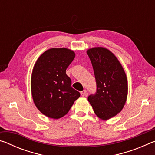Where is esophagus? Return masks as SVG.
Segmentation results:
<instances>
[{"label":"esophagus","mask_w":155,"mask_h":155,"mask_svg":"<svg viewBox=\"0 0 155 155\" xmlns=\"http://www.w3.org/2000/svg\"><path fill=\"white\" fill-rule=\"evenodd\" d=\"M81 95L82 96H85L87 95V91L86 90H83L81 91Z\"/></svg>","instance_id":"1"}]
</instances>
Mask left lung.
Wrapping results in <instances>:
<instances>
[{
    "instance_id": "8db88e82",
    "label": "left lung",
    "mask_w": 155,
    "mask_h": 155,
    "mask_svg": "<svg viewBox=\"0 0 155 155\" xmlns=\"http://www.w3.org/2000/svg\"><path fill=\"white\" fill-rule=\"evenodd\" d=\"M87 53L96 82V93L88 96V101L97 116L108 120L124 106L128 93L127 76L116 57L109 50L97 47L89 49Z\"/></svg>"
}]
</instances>
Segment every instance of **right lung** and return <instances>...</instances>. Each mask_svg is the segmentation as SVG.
Masks as SVG:
<instances>
[{
	"label": "right lung",
	"mask_w": 155,
	"mask_h": 155,
	"mask_svg": "<svg viewBox=\"0 0 155 155\" xmlns=\"http://www.w3.org/2000/svg\"><path fill=\"white\" fill-rule=\"evenodd\" d=\"M71 50L51 48L39 57L31 76V92L37 108L48 117L67 114L80 93L72 87L66 69L74 59Z\"/></svg>",
	"instance_id": "right-lung-1"
}]
</instances>
